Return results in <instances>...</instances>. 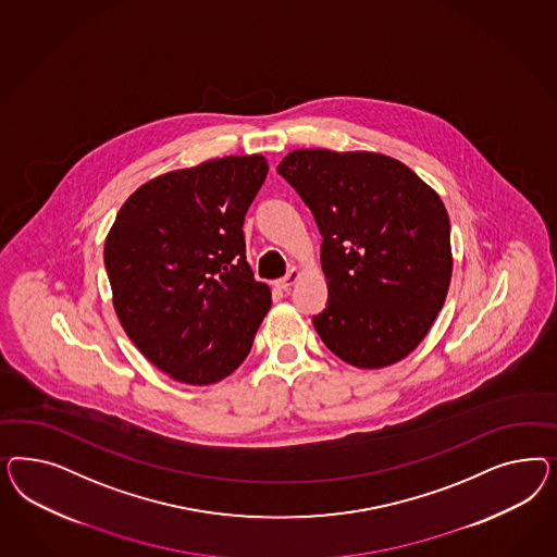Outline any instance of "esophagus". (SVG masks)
I'll return each mask as SVG.
<instances>
[{
  "mask_svg": "<svg viewBox=\"0 0 557 557\" xmlns=\"http://www.w3.org/2000/svg\"><path fill=\"white\" fill-rule=\"evenodd\" d=\"M300 275H302L300 268H292V270L287 271L286 277H282V280L275 282V286L280 287V289H289V287L294 286V284L300 280Z\"/></svg>",
  "mask_w": 557,
  "mask_h": 557,
  "instance_id": "34e87169",
  "label": "esophagus"
}]
</instances>
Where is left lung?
Masks as SVG:
<instances>
[{
    "label": "left lung",
    "mask_w": 557,
    "mask_h": 557,
    "mask_svg": "<svg viewBox=\"0 0 557 557\" xmlns=\"http://www.w3.org/2000/svg\"><path fill=\"white\" fill-rule=\"evenodd\" d=\"M277 173L321 231L329 302L312 322L322 343L361 370L405 359L431 331L454 271L437 191L382 152L300 149Z\"/></svg>",
    "instance_id": "left-lung-1"
}]
</instances>
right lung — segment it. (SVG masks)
Segmentation results:
<instances>
[{
  "label": "right lung",
  "mask_w": 557,
  "mask_h": 557,
  "mask_svg": "<svg viewBox=\"0 0 557 557\" xmlns=\"http://www.w3.org/2000/svg\"><path fill=\"white\" fill-rule=\"evenodd\" d=\"M263 154L169 171L122 203L103 263L136 349L169 377L216 384L245 361L270 310L243 222L268 175Z\"/></svg>",
  "instance_id": "add662e5"
}]
</instances>
